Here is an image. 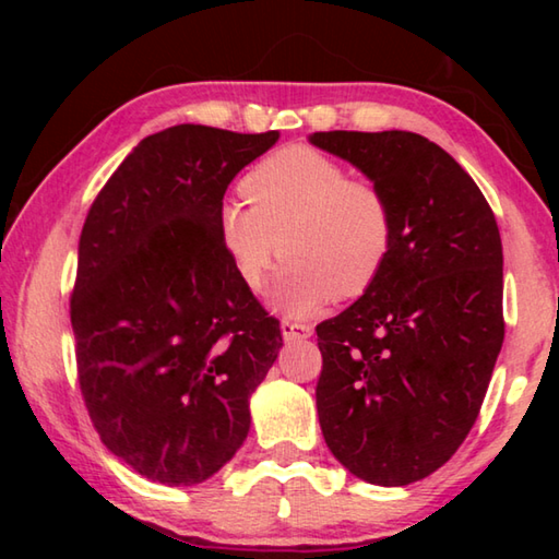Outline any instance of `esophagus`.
<instances>
[{"label": "esophagus", "instance_id": "1", "mask_svg": "<svg viewBox=\"0 0 559 559\" xmlns=\"http://www.w3.org/2000/svg\"><path fill=\"white\" fill-rule=\"evenodd\" d=\"M281 333L286 340H306L313 335V328L308 323H298V320H281Z\"/></svg>", "mask_w": 559, "mask_h": 559}]
</instances>
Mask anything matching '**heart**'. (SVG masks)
Returning <instances> with one entry per match:
<instances>
[{"label": "heart", "mask_w": 559, "mask_h": 559, "mask_svg": "<svg viewBox=\"0 0 559 559\" xmlns=\"http://www.w3.org/2000/svg\"><path fill=\"white\" fill-rule=\"evenodd\" d=\"M243 204H224L219 239L236 276L257 290L276 259H286L273 302L306 316L353 300L382 276L394 249V206L367 177L310 145H288L251 169Z\"/></svg>", "instance_id": "heart-1"}]
</instances>
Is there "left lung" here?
<instances>
[{
    "label": "left lung",
    "instance_id": "1",
    "mask_svg": "<svg viewBox=\"0 0 559 559\" xmlns=\"http://www.w3.org/2000/svg\"><path fill=\"white\" fill-rule=\"evenodd\" d=\"M394 206V249L353 306L316 328L328 449L357 478L409 486L468 437L503 345V243L484 192L406 130L313 132Z\"/></svg>",
    "mask_w": 559,
    "mask_h": 559
}]
</instances>
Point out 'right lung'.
Returning <instances> with one entry per match:
<instances>
[{
    "label": "right lung",
    "instance_id": "add662e5",
    "mask_svg": "<svg viewBox=\"0 0 559 559\" xmlns=\"http://www.w3.org/2000/svg\"><path fill=\"white\" fill-rule=\"evenodd\" d=\"M276 140V130L155 132L83 224L71 293L81 396L106 449L155 484H202L231 461L283 345L219 239L226 187Z\"/></svg>",
    "mask_w": 559,
    "mask_h": 559
}]
</instances>
